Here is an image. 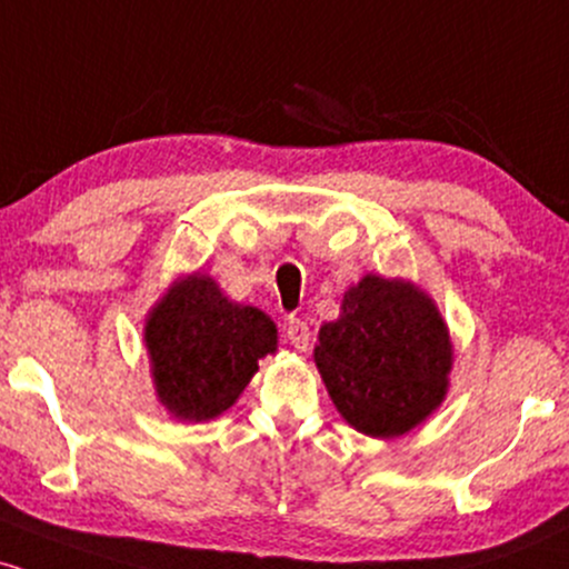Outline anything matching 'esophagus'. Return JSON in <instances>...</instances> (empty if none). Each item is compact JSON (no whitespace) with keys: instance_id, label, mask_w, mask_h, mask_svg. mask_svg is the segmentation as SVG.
Here are the masks:
<instances>
[{"instance_id":"34e87169","label":"esophagus","mask_w":569,"mask_h":569,"mask_svg":"<svg viewBox=\"0 0 569 569\" xmlns=\"http://www.w3.org/2000/svg\"><path fill=\"white\" fill-rule=\"evenodd\" d=\"M286 342L305 352L310 348V326L299 321V318H291L289 326H286Z\"/></svg>"}]
</instances>
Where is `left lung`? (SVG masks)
Returning <instances> with one entry per match:
<instances>
[{"instance_id":"obj_1","label":"left lung","mask_w":569,"mask_h":569,"mask_svg":"<svg viewBox=\"0 0 569 569\" xmlns=\"http://www.w3.org/2000/svg\"><path fill=\"white\" fill-rule=\"evenodd\" d=\"M312 358L345 422L393 439L441 407L455 345L428 291L367 272L345 291L337 321L321 326Z\"/></svg>"}]
</instances>
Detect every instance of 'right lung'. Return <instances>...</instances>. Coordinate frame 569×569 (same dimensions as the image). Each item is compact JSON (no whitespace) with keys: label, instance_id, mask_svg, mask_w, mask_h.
Segmentation results:
<instances>
[{"label":"right lung","instance_id":"1","mask_svg":"<svg viewBox=\"0 0 569 569\" xmlns=\"http://www.w3.org/2000/svg\"><path fill=\"white\" fill-rule=\"evenodd\" d=\"M143 348L162 409L173 420L208 422L278 350V329L267 312L232 302L211 276L189 272L149 307Z\"/></svg>","mask_w":569,"mask_h":569}]
</instances>
